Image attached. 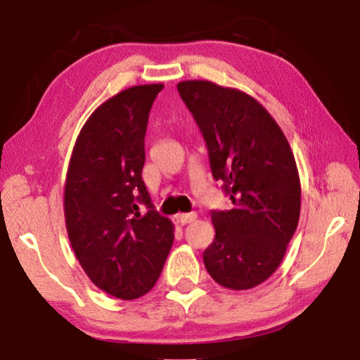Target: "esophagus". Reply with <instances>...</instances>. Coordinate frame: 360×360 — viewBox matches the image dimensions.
<instances>
[{"mask_svg": "<svg viewBox=\"0 0 360 360\" xmlns=\"http://www.w3.org/2000/svg\"><path fill=\"white\" fill-rule=\"evenodd\" d=\"M178 223H181V224H187V223H192V221H195V218H197V213H179L178 217Z\"/></svg>", "mask_w": 360, "mask_h": 360, "instance_id": "esophagus-1", "label": "esophagus"}]
</instances>
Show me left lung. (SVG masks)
I'll return each instance as SVG.
<instances>
[{
	"instance_id": "8db88e82",
	"label": "left lung",
	"mask_w": 360,
	"mask_h": 360,
	"mask_svg": "<svg viewBox=\"0 0 360 360\" xmlns=\"http://www.w3.org/2000/svg\"><path fill=\"white\" fill-rule=\"evenodd\" d=\"M178 90L205 139L213 178L234 205L212 212L214 240L203 264L219 286L252 289L276 271L297 228L292 150L264 105L243 90L210 80H182Z\"/></svg>"
}]
</instances>
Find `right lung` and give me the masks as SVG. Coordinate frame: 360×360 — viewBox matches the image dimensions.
<instances>
[{"label": "right lung", "instance_id": "1", "mask_svg": "<svg viewBox=\"0 0 360 360\" xmlns=\"http://www.w3.org/2000/svg\"><path fill=\"white\" fill-rule=\"evenodd\" d=\"M162 89L134 85L103 101L80 129L64 184L66 231L80 266L122 300L153 288L174 239V224L153 210L142 181L148 112Z\"/></svg>", "mask_w": 360, "mask_h": 360}]
</instances>
